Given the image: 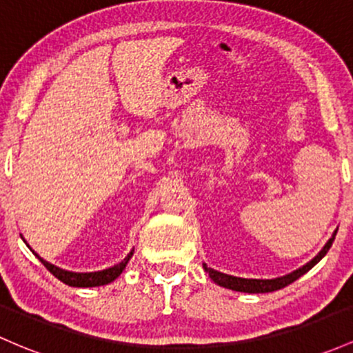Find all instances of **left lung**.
<instances>
[{"label": "left lung", "mask_w": 353, "mask_h": 353, "mask_svg": "<svg viewBox=\"0 0 353 353\" xmlns=\"http://www.w3.org/2000/svg\"><path fill=\"white\" fill-rule=\"evenodd\" d=\"M335 234H336V231L334 233V236L328 239V243L323 246V250H321L320 253L312 259V261L307 263L305 266H301V268H298L296 271H293V273L286 274V276H281V278H274V280H248V278L231 276V274H224V273H219V271H216L212 268H208L206 265H204V270H206V273H209V278H211L216 285L224 286V288L234 290V292H243V293L276 292V290H281V288H285V286H288L290 283H293V281L298 280L301 274L307 273L308 270H312L313 266H315L316 263H319L320 259L327 254V251L330 250L332 243H334V239H335Z\"/></svg>", "instance_id": "obj_1"}]
</instances>
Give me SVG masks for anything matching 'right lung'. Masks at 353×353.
I'll return each instance as SVG.
<instances>
[{"mask_svg": "<svg viewBox=\"0 0 353 353\" xmlns=\"http://www.w3.org/2000/svg\"><path fill=\"white\" fill-rule=\"evenodd\" d=\"M37 258L43 263L45 268L48 270L53 276L58 278L60 281H63L65 285L79 286V288H88V286H102V285L110 283V281H114L115 278L122 273L123 268H125L127 263H129V259L132 258V253L127 254V256L123 258V261H120L119 265L112 266V268L103 270V271H95V273H72V271H65V270L58 268V266H55V265H52V263L45 261V259L38 256V254H37Z\"/></svg>", "mask_w": 353, "mask_h": 353, "instance_id": "obj_1", "label": "right lung"}]
</instances>
